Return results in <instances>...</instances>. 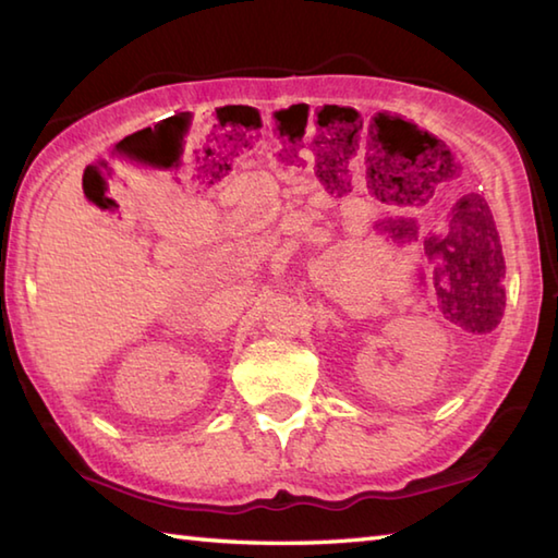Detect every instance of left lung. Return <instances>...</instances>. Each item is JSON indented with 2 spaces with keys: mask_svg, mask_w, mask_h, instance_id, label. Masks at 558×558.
Listing matches in <instances>:
<instances>
[{
  "mask_svg": "<svg viewBox=\"0 0 558 558\" xmlns=\"http://www.w3.org/2000/svg\"><path fill=\"white\" fill-rule=\"evenodd\" d=\"M463 197H475L481 202L485 211V225L478 234L461 236L453 241L449 251V266H447L449 276L441 278V282L449 288V298H453L456 310L469 314V317H475V314H483L490 310H495V314H500V307L505 305V290H502L505 260H502L498 229H495V221H493V211L483 195L469 192V195ZM427 199H437V197L429 195ZM402 234L414 239L417 236V231L404 229Z\"/></svg>",
  "mask_w": 558,
  "mask_h": 558,
  "instance_id": "left-lung-1",
  "label": "left lung"
}]
</instances>
